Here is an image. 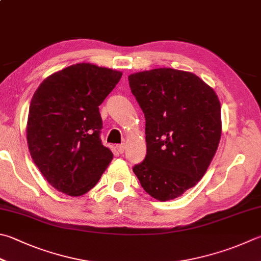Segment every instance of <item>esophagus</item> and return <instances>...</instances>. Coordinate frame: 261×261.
<instances>
[{
    "mask_svg": "<svg viewBox=\"0 0 261 261\" xmlns=\"http://www.w3.org/2000/svg\"><path fill=\"white\" fill-rule=\"evenodd\" d=\"M125 149H126V145H125V144L117 145V150H118V152H119V153H124Z\"/></svg>",
    "mask_w": 261,
    "mask_h": 261,
    "instance_id": "1",
    "label": "esophagus"
}]
</instances>
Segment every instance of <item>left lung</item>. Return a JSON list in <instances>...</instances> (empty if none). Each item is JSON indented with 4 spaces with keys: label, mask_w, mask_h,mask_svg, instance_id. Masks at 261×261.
I'll list each match as a JSON object with an SVG mask.
<instances>
[{
    "label": "left lung",
    "mask_w": 261,
    "mask_h": 261,
    "mask_svg": "<svg viewBox=\"0 0 261 261\" xmlns=\"http://www.w3.org/2000/svg\"><path fill=\"white\" fill-rule=\"evenodd\" d=\"M145 117L146 155L133 167L152 198H178L202 178L222 136L220 102L196 75L158 68L128 76Z\"/></svg>",
    "instance_id": "obj_1"
}]
</instances>
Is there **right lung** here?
<instances>
[{
	"label": "right lung",
	"mask_w": 261,
	"mask_h": 261,
	"mask_svg": "<svg viewBox=\"0 0 261 261\" xmlns=\"http://www.w3.org/2000/svg\"><path fill=\"white\" fill-rule=\"evenodd\" d=\"M122 72L77 63L46 77L29 106L31 155L54 189L80 196L94 188L114 154L100 139L99 106Z\"/></svg>",
	"instance_id": "1"
}]
</instances>
